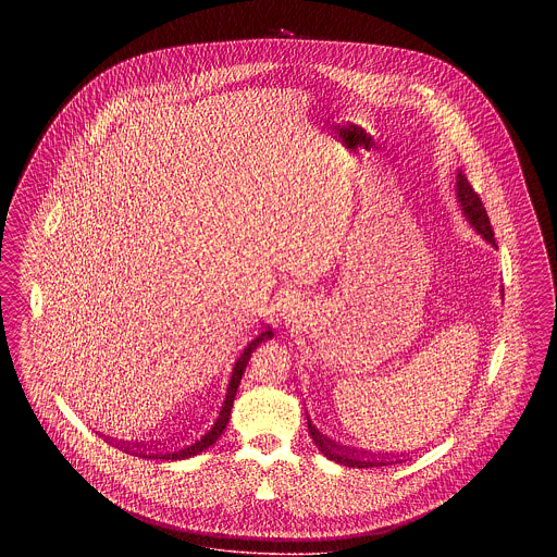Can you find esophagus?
Wrapping results in <instances>:
<instances>
[{
  "instance_id": "34e87169",
  "label": "esophagus",
  "mask_w": 557,
  "mask_h": 557,
  "mask_svg": "<svg viewBox=\"0 0 557 557\" xmlns=\"http://www.w3.org/2000/svg\"><path fill=\"white\" fill-rule=\"evenodd\" d=\"M296 300H294V296L290 294H286L282 300H280V311H282V315L290 321L294 318V311H296V305H294Z\"/></svg>"
}]
</instances>
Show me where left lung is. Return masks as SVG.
Returning <instances> with one entry per match:
<instances>
[{"label":"left lung","instance_id":"8db88e82","mask_svg":"<svg viewBox=\"0 0 557 557\" xmlns=\"http://www.w3.org/2000/svg\"><path fill=\"white\" fill-rule=\"evenodd\" d=\"M457 200H459V205H461L463 216L470 221V225L476 230L482 238L486 239V242H491V244L497 248V244H495V232H493V227H491L486 209H484L480 196L474 191V187L470 186L468 177H466L461 171L457 173ZM307 424H309V434H311L313 443L318 445V449L321 450L327 459H332V461H336V463H341V466H348V468H382V466L397 463V461H393L391 457H384V455L380 457V453L373 455L370 450L359 453L357 449L341 447V445H336L334 441H330L325 434H321L318 428L311 424L309 418H307Z\"/></svg>","mask_w":557,"mask_h":557}]
</instances>
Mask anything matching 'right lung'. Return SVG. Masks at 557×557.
<instances>
[{
    "label": "right lung",
    "instance_id": "1",
    "mask_svg": "<svg viewBox=\"0 0 557 557\" xmlns=\"http://www.w3.org/2000/svg\"><path fill=\"white\" fill-rule=\"evenodd\" d=\"M271 338H273V330L265 327L250 345L242 350V355H239L238 361H236V366H234V370H232V377H230V384H227V393H225V398H223V403H221V407H219V413L214 416L211 425H209L200 436H196L194 441H189L186 445H175V447H169V449L144 447V445H125V443H112V445H114L116 449L125 450V453H129V455H137V457H141V459H162V461L187 459V457H194V455L209 449L211 445L216 443V438L223 434L225 425L230 422V413H232L234 398H236V393H238L239 380H242V375H244V371H246V366H248V359H250L252 350L261 345V343L271 341Z\"/></svg>",
    "mask_w": 557,
    "mask_h": 557
}]
</instances>
